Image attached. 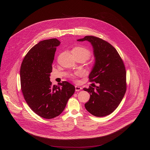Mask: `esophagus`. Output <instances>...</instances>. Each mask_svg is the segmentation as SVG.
I'll return each instance as SVG.
<instances>
[{
    "label": "esophagus",
    "instance_id": "1",
    "mask_svg": "<svg viewBox=\"0 0 150 150\" xmlns=\"http://www.w3.org/2000/svg\"><path fill=\"white\" fill-rule=\"evenodd\" d=\"M75 91H77V92L80 91V90L82 89L80 86H75Z\"/></svg>",
    "mask_w": 150,
    "mask_h": 150
}]
</instances>
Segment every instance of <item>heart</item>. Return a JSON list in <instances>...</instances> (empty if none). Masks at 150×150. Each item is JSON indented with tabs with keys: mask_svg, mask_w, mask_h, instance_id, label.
<instances>
[{
	"mask_svg": "<svg viewBox=\"0 0 150 150\" xmlns=\"http://www.w3.org/2000/svg\"><path fill=\"white\" fill-rule=\"evenodd\" d=\"M72 53H74L78 55L81 56V57H83L85 59H88L91 56V52L90 51L87 50L84 47H76L72 49ZM78 75V73H76L75 75H71V77L73 79L75 78L76 75Z\"/></svg>",
	"mask_w": 150,
	"mask_h": 150,
	"instance_id": "obj_1",
	"label": "heart"
}]
</instances>
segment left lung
Here are the masks:
<instances>
[{
  "label": "left lung",
  "instance_id": "8db88e82",
  "mask_svg": "<svg viewBox=\"0 0 150 150\" xmlns=\"http://www.w3.org/2000/svg\"><path fill=\"white\" fill-rule=\"evenodd\" d=\"M91 44L94 64L89 75L90 81L98 86H89L84 91L90 94L85 104L86 110L97 117L113 112L118 107L126 92V71L123 61L114 47L106 41L93 36H86L77 40Z\"/></svg>",
  "mask_w": 150,
  "mask_h": 150
}]
</instances>
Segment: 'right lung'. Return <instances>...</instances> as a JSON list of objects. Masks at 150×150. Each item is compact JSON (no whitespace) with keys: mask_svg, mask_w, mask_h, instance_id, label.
Instances as JSON below:
<instances>
[{"mask_svg":"<svg viewBox=\"0 0 150 150\" xmlns=\"http://www.w3.org/2000/svg\"><path fill=\"white\" fill-rule=\"evenodd\" d=\"M61 42L57 39L44 40L36 44L26 54L20 69L21 90L31 109L47 119L61 114L69 99L75 92V86L64 81L60 86L50 81L56 47Z\"/></svg>","mask_w":150,"mask_h":150,"instance_id":"obj_1","label":"right lung"}]
</instances>
